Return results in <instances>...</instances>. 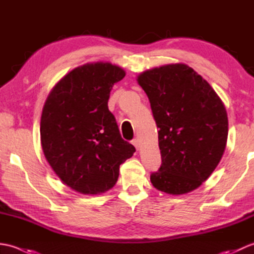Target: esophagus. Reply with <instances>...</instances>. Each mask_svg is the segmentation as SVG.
Here are the masks:
<instances>
[{"instance_id": "34e87169", "label": "esophagus", "mask_w": 254, "mask_h": 254, "mask_svg": "<svg viewBox=\"0 0 254 254\" xmlns=\"http://www.w3.org/2000/svg\"><path fill=\"white\" fill-rule=\"evenodd\" d=\"M132 144L134 145V146H135V148H136L137 150L139 149V142H138L137 138H134L133 141H132Z\"/></svg>"}]
</instances>
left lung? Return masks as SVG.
<instances>
[{
  "label": "left lung",
  "mask_w": 254,
  "mask_h": 254,
  "mask_svg": "<svg viewBox=\"0 0 254 254\" xmlns=\"http://www.w3.org/2000/svg\"><path fill=\"white\" fill-rule=\"evenodd\" d=\"M159 127L161 166L150 176L158 191L195 190L216 168L228 137V117L216 91L185 63H171L136 77Z\"/></svg>",
  "instance_id": "8db88e82"
}]
</instances>
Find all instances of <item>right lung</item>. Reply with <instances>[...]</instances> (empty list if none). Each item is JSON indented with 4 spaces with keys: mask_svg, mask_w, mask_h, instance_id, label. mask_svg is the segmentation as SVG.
<instances>
[{
    "mask_svg": "<svg viewBox=\"0 0 254 254\" xmlns=\"http://www.w3.org/2000/svg\"><path fill=\"white\" fill-rule=\"evenodd\" d=\"M124 76L126 71L110 62L86 63L64 75L47 97L40 120L42 152L75 192L109 191L120 165L135 152L108 109L112 86Z\"/></svg>",
    "mask_w": 254,
    "mask_h": 254,
    "instance_id": "1",
    "label": "right lung"
}]
</instances>
